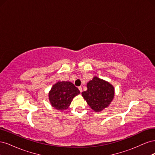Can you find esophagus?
I'll list each match as a JSON object with an SVG mask.
<instances>
[{
	"mask_svg": "<svg viewBox=\"0 0 155 155\" xmlns=\"http://www.w3.org/2000/svg\"><path fill=\"white\" fill-rule=\"evenodd\" d=\"M78 88H79V91H80V92L81 93V92H82V87H78Z\"/></svg>",
	"mask_w": 155,
	"mask_h": 155,
	"instance_id": "1",
	"label": "esophagus"
}]
</instances>
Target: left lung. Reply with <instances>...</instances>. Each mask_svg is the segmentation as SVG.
Returning <instances> with one entry per match:
<instances>
[{
	"label": "left lung",
	"instance_id": "obj_1",
	"mask_svg": "<svg viewBox=\"0 0 155 155\" xmlns=\"http://www.w3.org/2000/svg\"><path fill=\"white\" fill-rule=\"evenodd\" d=\"M87 90L81 93L91 109L95 112H101L111 104L114 97V87L104 79L94 76L87 84Z\"/></svg>",
	"mask_w": 155,
	"mask_h": 155
}]
</instances>
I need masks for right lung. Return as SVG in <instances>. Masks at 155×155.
Returning <instances> with one entry per match:
<instances>
[{
  "mask_svg": "<svg viewBox=\"0 0 155 155\" xmlns=\"http://www.w3.org/2000/svg\"><path fill=\"white\" fill-rule=\"evenodd\" d=\"M80 94L78 88L69 81H58L51 87L48 100L55 109L60 111L67 109L73 98Z\"/></svg>",
  "mask_w": 155,
  "mask_h": 155,
  "instance_id": "obj_1",
  "label": "right lung"
}]
</instances>
